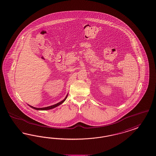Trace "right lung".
I'll return each instance as SVG.
<instances>
[{"instance_id": "1", "label": "right lung", "mask_w": 156, "mask_h": 156, "mask_svg": "<svg viewBox=\"0 0 156 156\" xmlns=\"http://www.w3.org/2000/svg\"><path fill=\"white\" fill-rule=\"evenodd\" d=\"M67 97H68V95L66 96V97L64 99L63 101H61L60 102H59L58 104H55V105H52V106H48V107H46V108H35V107H33V106H30L29 105L30 107H31L32 108H34V109H35L36 110H49V109H53V108H55V107H57V106H58L59 105H60L61 104H62L63 102H64V101L66 100V99L67 98Z\"/></svg>"}]
</instances>
